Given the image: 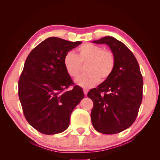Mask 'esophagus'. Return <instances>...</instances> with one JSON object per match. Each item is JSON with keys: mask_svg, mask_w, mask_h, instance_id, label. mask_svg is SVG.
Instances as JSON below:
<instances>
[{"mask_svg": "<svg viewBox=\"0 0 160 160\" xmlns=\"http://www.w3.org/2000/svg\"><path fill=\"white\" fill-rule=\"evenodd\" d=\"M83 92H84V94L85 95V96H87V93H88V89H83Z\"/></svg>", "mask_w": 160, "mask_h": 160, "instance_id": "1", "label": "esophagus"}]
</instances>
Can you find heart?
Here are the masks:
<instances>
[{"mask_svg": "<svg viewBox=\"0 0 160 160\" xmlns=\"http://www.w3.org/2000/svg\"><path fill=\"white\" fill-rule=\"evenodd\" d=\"M87 63V74L76 80L78 85L89 89L99 82L107 80L115 66V57L113 52L104 49L102 47L92 43H84L77 49L76 56L68 52L63 58V65L69 76L76 79L82 70V64Z\"/></svg>", "mask_w": 160, "mask_h": 160, "instance_id": "heart-1", "label": "heart"}]
</instances>
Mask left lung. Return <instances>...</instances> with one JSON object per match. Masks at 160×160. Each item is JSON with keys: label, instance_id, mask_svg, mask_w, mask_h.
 I'll return each instance as SVG.
<instances>
[{"label": "left lung", "instance_id": "1", "mask_svg": "<svg viewBox=\"0 0 160 160\" xmlns=\"http://www.w3.org/2000/svg\"><path fill=\"white\" fill-rule=\"evenodd\" d=\"M93 42L109 46L115 66L111 76L87 94L93 102L91 122L101 133H118L130 127L138 116L143 96L140 66L131 51L113 37Z\"/></svg>", "mask_w": 160, "mask_h": 160}]
</instances>
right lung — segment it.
Returning <instances> with one entry per match:
<instances>
[{
	"label": "right lung",
	"mask_w": 160,
	"mask_h": 160,
	"mask_svg": "<svg viewBox=\"0 0 160 160\" xmlns=\"http://www.w3.org/2000/svg\"><path fill=\"white\" fill-rule=\"evenodd\" d=\"M81 43L51 37L27 58L18 80V96L27 121L41 133L65 131L73 110L84 98L82 89L74 85L63 65L64 55ZM70 86L74 88L68 91Z\"/></svg>",
	"instance_id": "right-lung-1"
}]
</instances>
